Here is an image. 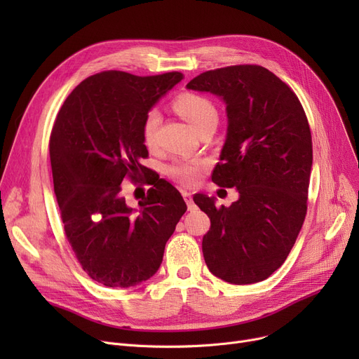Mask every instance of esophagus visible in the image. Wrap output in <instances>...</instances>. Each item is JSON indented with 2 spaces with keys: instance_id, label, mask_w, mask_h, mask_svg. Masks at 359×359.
Returning a JSON list of instances; mask_svg holds the SVG:
<instances>
[{
  "instance_id": "1",
  "label": "esophagus",
  "mask_w": 359,
  "mask_h": 359,
  "mask_svg": "<svg viewBox=\"0 0 359 359\" xmlns=\"http://www.w3.org/2000/svg\"><path fill=\"white\" fill-rule=\"evenodd\" d=\"M183 199L187 205V210H194L195 208V203H194V199H192V195L189 192H183Z\"/></svg>"
}]
</instances>
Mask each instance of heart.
<instances>
[{
    "mask_svg": "<svg viewBox=\"0 0 359 359\" xmlns=\"http://www.w3.org/2000/svg\"><path fill=\"white\" fill-rule=\"evenodd\" d=\"M176 110L186 119V122L192 126L194 130L201 128L208 122H217L218 113L215 106L198 94H182V96L175 103ZM161 122V113L157 109H151L144 119L142 125V135L147 145H151L156 140L157 129ZM202 164L199 161H177L167 168V173L173 179L192 184L198 180Z\"/></svg>",
    "mask_w": 359,
    "mask_h": 359,
    "instance_id": "obj_1",
    "label": "heart"
}]
</instances>
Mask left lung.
Listing matches in <instances>:
<instances>
[{
  "label": "left lung",
  "instance_id": "1",
  "mask_svg": "<svg viewBox=\"0 0 359 359\" xmlns=\"http://www.w3.org/2000/svg\"><path fill=\"white\" fill-rule=\"evenodd\" d=\"M186 88L224 102L227 137L212 180L238 192L221 208L215 198H194L211 219L202 240L206 266L234 285L265 280L285 262L307 212L313 147L304 109L259 65L206 71Z\"/></svg>",
  "mask_w": 359,
  "mask_h": 359
}]
</instances>
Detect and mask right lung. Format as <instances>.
I'll use <instances>...</instances> for the list:
<instances>
[{
    "label": "right lung",
    "mask_w": 359,
    "mask_h": 359,
    "mask_svg": "<svg viewBox=\"0 0 359 359\" xmlns=\"http://www.w3.org/2000/svg\"><path fill=\"white\" fill-rule=\"evenodd\" d=\"M182 79L104 71L75 87L56 116L49 153L64 230L83 269L104 287H137L156 275L187 210L163 179L137 208L126 205L121 186L126 176L145 175L144 119Z\"/></svg>",
    "instance_id": "obj_1"
}]
</instances>
